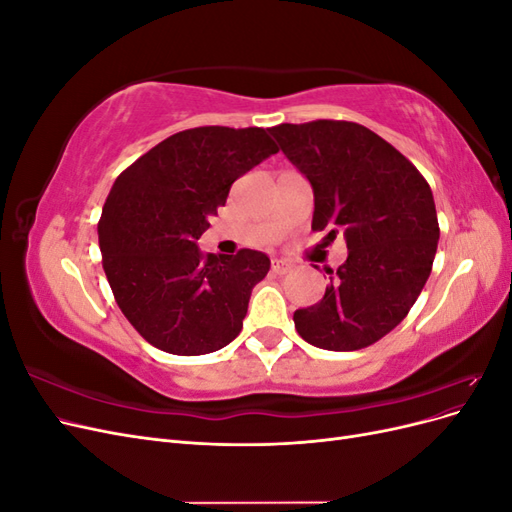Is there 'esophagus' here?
<instances>
[{
	"mask_svg": "<svg viewBox=\"0 0 512 512\" xmlns=\"http://www.w3.org/2000/svg\"><path fill=\"white\" fill-rule=\"evenodd\" d=\"M271 271H273L275 275H286V273L292 271V265H290L288 260H273V262H271Z\"/></svg>",
	"mask_w": 512,
	"mask_h": 512,
	"instance_id": "1",
	"label": "esophagus"
}]
</instances>
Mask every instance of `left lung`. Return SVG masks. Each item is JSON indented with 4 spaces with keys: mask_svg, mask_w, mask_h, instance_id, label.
I'll use <instances>...</instances> for the list:
<instances>
[{
    "mask_svg": "<svg viewBox=\"0 0 512 512\" xmlns=\"http://www.w3.org/2000/svg\"><path fill=\"white\" fill-rule=\"evenodd\" d=\"M314 188L312 230L344 232L348 258L327 269L324 297L294 312L307 344L350 352L376 344L404 320L436 258L440 226L418 168L354 121L316 119L269 130Z\"/></svg>",
    "mask_w": 512,
    "mask_h": 512,
    "instance_id": "8db88e82",
    "label": "left lung"
}]
</instances>
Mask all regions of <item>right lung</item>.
I'll return each mask as SVG.
<instances>
[{
  "instance_id": "add662e5",
  "label": "right lung",
  "mask_w": 512,
  "mask_h": 512,
  "mask_svg": "<svg viewBox=\"0 0 512 512\" xmlns=\"http://www.w3.org/2000/svg\"><path fill=\"white\" fill-rule=\"evenodd\" d=\"M280 151L262 128L203 126L149 149L115 179L98 222L102 267L143 339L179 356L228 346L271 262L256 250L203 256L196 241L230 185Z\"/></svg>"
}]
</instances>
